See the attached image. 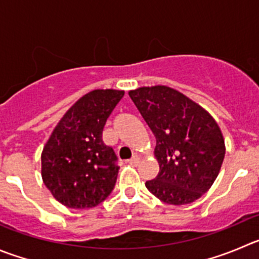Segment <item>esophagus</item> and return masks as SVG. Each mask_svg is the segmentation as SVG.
Instances as JSON below:
<instances>
[{"mask_svg": "<svg viewBox=\"0 0 259 259\" xmlns=\"http://www.w3.org/2000/svg\"><path fill=\"white\" fill-rule=\"evenodd\" d=\"M128 162H130L131 165H135V166H136V165L140 164V157L137 156V155H135L134 157H131V159L128 160Z\"/></svg>", "mask_w": 259, "mask_h": 259, "instance_id": "34e87169", "label": "esophagus"}]
</instances>
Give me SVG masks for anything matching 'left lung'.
<instances>
[{"label": "left lung", "instance_id": "obj_1", "mask_svg": "<svg viewBox=\"0 0 259 259\" xmlns=\"http://www.w3.org/2000/svg\"><path fill=\"white\" fill-rule=\"evenodd\" d=\"M156 139L159 174L146 188L174 206L192 203L211 188L225 156V141L212 115L165 85L128 91Z\"/></svg>", "mask_w": 259, "mask_h": 259}]
</instances>
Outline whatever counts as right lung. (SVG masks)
<instances>
[{"mask_svg": "<svg viewBox=\"0 0 259 259\" xmlns=\"http://www.w3.org/2000/svg\"><path fill=\"white\" fill-rule=\"evenodd\" d=\"M123 90L97 89L81 97L54 127L41 151V179L68 208L85 210L114 188L117 156L102 140L103 128Z\"/></svg>", "mask_w": 259, "mask_h": 259, "instance_id": "right-lung-1", "label": "right lung"}]
</instances>
